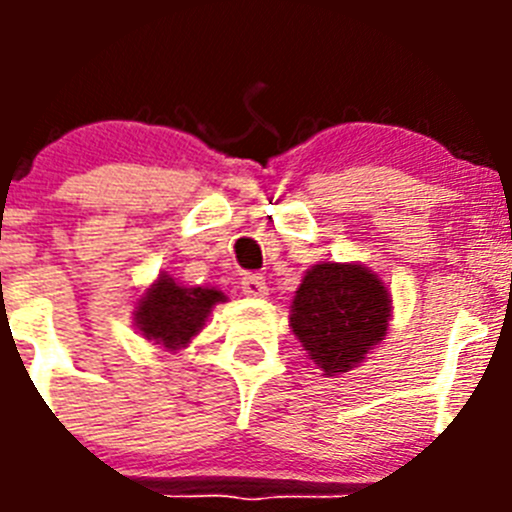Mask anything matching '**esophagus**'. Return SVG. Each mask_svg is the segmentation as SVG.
<instances>
[{
	"instance_id": "34e87169",
	"label": "esophagus",
	"mask_w": 512,
	"mask_h": 512,
	"mask_svg": "<svg viewBox=\"0 0 512 512\" xmlns=\"http://www.w3.org/2000/svg\"><path fill=\"white\" fill-rule=\"evenodd\" d=\"M241 289L243 295L253 297V300H264L269 295V284H266V279L261 274H246L241 282Z\"/></svg>"
}]
</instances>
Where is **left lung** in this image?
<instances>
[{"label": "left lung", "mask_w": 512, "mask_h": 512, "mask_svg": "<svg viewBox=\"0 0 512 512\" xmlns=\"http://www.w3.org/2000/svg\"><path fill=\"white\" fill-rule=\"evenodd\" d=\"M390 292L364 264L323 261L307 269L289 325L325 377L354 369L387 336Z\"/></svg>", "instance_id": "8db88e82"}]
</instances>
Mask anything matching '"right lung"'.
Listing matches in <instances>:
<instances>
[{
	"label": "right lung",
	"instance_id": "right-lung-1",
	"mask_svg": "<svg viewBox=\"0 0 512 512\" xmlns=\"http://www.w3.org/2000/svg\"><path fill=\"white\" fill-rule=\"evenodd\" d=\"M228 297L215 287H182L169 274H161L138 300L133 318L146 341L161 343L169 351L184 348L210 318L212 307Z\"/></svg>",
	"mask_w": 512,
	"mask_h": 512
}]
</instances>
